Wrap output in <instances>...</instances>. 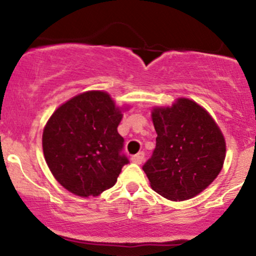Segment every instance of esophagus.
Masks as SVG:
<instances>
[{"mask_svg":"<svg viewBox=\"0 0 256 256\" xmlns=\"http://www.w3.org/2000/svg\"><path fill=\"white\" fill-rule=\"evenodd\" d=\"M131 160L134 161V164H138V165H140V164L143 162V160H144V152H138V154L134 155V156L131 158Z\"/></svg>","mask_w":256,"mask_h":256,"instance_id":"obj_1","label":"esophagus"}]
</instances>
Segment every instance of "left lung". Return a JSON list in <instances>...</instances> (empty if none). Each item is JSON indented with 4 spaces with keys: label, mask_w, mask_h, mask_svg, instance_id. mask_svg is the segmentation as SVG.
<instances>
[{
    "label": "left lung",
    "mask_w": 256,
    "mask_h": 256,
    "mask_svg": "<svg viewBox=\"0 0 256 256\" xmlns=\"http://www.w3.org/2000/svg\"><path fill=\"white\" fill-rule=\"evenodd\" d=\"M156 148L143 166L152 189L171 201L198 196L224 166L225 137L202 106L179 98L172 106H154Z\"/></svg>",
    "instance_id": "1"
}]
</instances>
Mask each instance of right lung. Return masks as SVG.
<instances>
[{
	"label": "right lung",
	"mask_w": 256,
	"mask_h": 256,
	"mask_svg": "<svg viewBox=\"0 0 256 256\" xmlns=\"http://www.w3.org/2000/svg\"><path fill=\"white\" fill-rule=\"evenodd\" d=\"M128 106L119 107L107 91L90 90L55 110L43 128L46 162L66 190L96 198L116 183L128 158L118 126Z\"/></svg>",
	"instance_id": "add662e5"
}]
</instances>
